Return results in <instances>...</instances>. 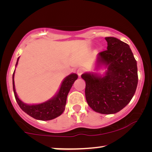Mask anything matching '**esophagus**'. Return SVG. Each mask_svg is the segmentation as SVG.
<instances>
[{"instance_id": "esophagus-1", "label": "esophagus", "mask_w": 152, "mask_h": 152, "mask_svg": "<svg viewBox=\"0 0 152 152\" xmlns=\"http://www.w3.org/2000/svg\"><path fill=\"white\" fill-rule=\"evenodd\" d=\"M84 68H80L79 69L77 70V75L79 76H81L82 75V74H83L84 72Z\"/></svg>"}]
</instances>
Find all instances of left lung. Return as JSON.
Here are the masks:
<instances>
[{"mask_svg": "<svg viewBox=\"0 0 152 152\" xmlns=\"http://www.w3.org/2000/svg\"><path fill=\"white\" fill-rule=\"evenodd\" d=\"M107 50L99 53L97 66L107 67L105 75L84 73L85 95L91 109L102 114L119 112L129 103L138 85L137 62L127 43L115 37H105Z\"/></svg>", "mask_w": 152, "mask_h": 152, "instance_id": "1", "label": "left lung"}]
</instances>
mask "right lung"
Segmentation results:
<instances>
[{"label": "right lung", "instance_id": "1", "mask_svg": "<svg viewBox=\"0 0 152 152\" xmlns=\"http://www.w3.org/2000/svg\"><path fill=\"white\" fill-rule=\"evenodd\" d=\"M18 58L17 59L16 66H17ZM15 71V70H14ZM14 72L12 76L13 79V90L14 96L18 106L23 111L34 119L39 120H50L54 118L61 115L66 108V99L68 93L71 88L78 76L77 74H70L66 77L62 82L60 89L57 94L53 98L49 99L48 101L39 104L29 105L23 103L18 98L16 93L15 86H14Z\"/></svg>", "mask_w": 152, "mask_h": 152}]
</instances>
